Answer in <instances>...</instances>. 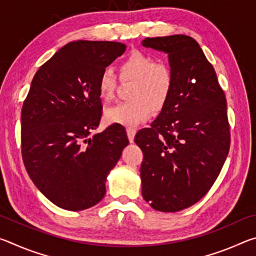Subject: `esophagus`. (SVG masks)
<instances>
[{
    "instance_id": "obj_1",
    "label": "esophagus",
    "mask_w": 256,
    "mask_h": 256,
    "mask_svg": "<svg viewBox=\"0 0 256 256\" xmlns=\"http://www.w3.org/2000/svg\"><path fill=\"white\" fill-rule=\"evenodd\" d=\"M126 133H128V141L132 142L134 141V136H136V128H128L126 130Z\"/></svg>"
}]
</instances>
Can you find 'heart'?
Wrapping results in <instances>:
<instances>
[{
    "label": "heart",
    "instance_id": "b5f03b06",
    "mask_svg": "<svg viewBox=\"0 0 256 256\" xmlns=\"http://www.w3.org/2000/svg\"><path fill=\"white\" fill-rule=\"evenodd\" d=\"M122 79L134 80L131 90L132 102H120L108 108L106 122L124 126H136L149 118L156 110L167 102L172 89V72L164 62H156L152 55L134 50L120 66ZM116 78L110 68L102 70L97 81L98 96L104 102L115 97Z\"/></svg>",
    "mask_w": 256,
    "mask_h": 256
}]
</instances>
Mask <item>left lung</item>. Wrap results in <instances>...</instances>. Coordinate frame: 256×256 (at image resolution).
I'll list each match as a JSON object with an SVG mask.
<instances>
[{
	"mask_svg": "<svg viewBox=\"0 0 256 256\" xmlns=\"http://www.w3.org/2000/svg\"><path fill=\"white\" fill-rule=\"evenodd\" d=\"M142 45L168 54L174 78L158 118L134 138L144 152L142 196L154 210L177 212L201 200L220 174L230 146L227 102L192 37L146 38Z\"/></svg>",
	"mask_w": 256,
	"mask_h": 256,
	"instance_id": "8db88e82",
	"label": "left lung"
}]
</instances>
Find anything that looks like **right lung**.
<instances>
[{
	"label": "right lung",
	"mask_w": 256,
	"mask_h": 256,
	"mask_svg": "<svg viewBox=\"0 0 256 256\" xmlns=\"http://www.w3.org/2000/svg\"><path fill=\"white\" fill-rule=\"evenodd\" d=\"M116 42H68L36 72L21 110V152L36 188L62 209L92 208L128 144L126 132L100 122L99 74L122 55Z\"/></svg>",
	"instance_id": "obj_1"
}]
</instances>
